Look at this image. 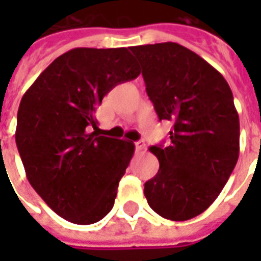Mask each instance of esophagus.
Returning <instances> with one entry per match:
<instances>
[{
  "label": "esophagus",
  "instance_id": "obj_1",
  "mask_svg": "<svg viewBox=\"0 0 261 261\" xmlns=\"http://www.w3.org/2000/svg\"><path fill=\"white\" fill-rule=\"evenodd\" d=\"M143 149H145V142H143V141H138V142H135V150L142 151Z\"/></svg>",
  "mask_w": 261,
  "mask_h": 261
}]
</instances>
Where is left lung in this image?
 I'll return each mask as SVG.
<instances>
[{
    "mask_svg": "<svg viewBox=\"0 0 261 261\" xmlns=\"http://www.w3.org/2000/svg\"><path fill=\"white\" fill-rule=\"evenodd\" d=\"M160 120L173 122L167 147L151 146L160 169L145 182L149 206L171 221L202 214L218 198L240 153L233 93L217 69L177 43L130 47Z\"/></svg>",
    "mask_w": 261,
    "mask_h": 261,
    "instance_id": "8db88e82",
    "label": "left lung"
}]
</instances>
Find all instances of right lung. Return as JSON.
<instances>
[{
    "label": "right lung",
    "instance_id": "right-lung-1",
    "mask_svg": "<svg viewBox=\"0 0 261 261\" xmlns=\"http://www.w3.org/2000/svg\"><path fill=\"white\" fill-rule=\"evenodd\" d=\"M141 74L126 47L67 51L21 98L16 145L28 181L69 222H98L114 207L134 143L89 133L96 110L118 84Z\"/></svg>",
    "mask_w": 261,
    "mask_h": 261
}]
</instances>
